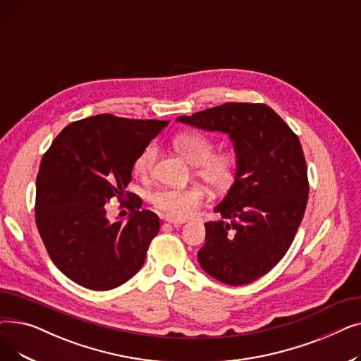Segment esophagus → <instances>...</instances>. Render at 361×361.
<instances>
[{
	"instance_id": "1",
	"label": "esophagus",
	"mask_w": 361,
	"mask_h": 361,
	"mask_svg": "<svg viewBox=\"0 0 361 361\" xmlns=\"http://www.w3.org/2000/svg\"><path fill=\"white\" fill-rule=\"evenodd\" d=\"M165 221H166L168 224H173L174 226H180L181 224L185 222V219H174V218H169V216H165Z\"/></svg>"
}]
</instances>
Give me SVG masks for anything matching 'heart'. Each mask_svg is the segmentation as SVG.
Wrapping results in <instances>:
<instances>
[{
	"mask_svg": "<svg viewBox=\"0 0 361 361\" xmlns=\"http://www.w3.org/2000/svg\"><path fill=\"white\" fill-rule=\"evenodd\" d=\"M178 154L188 162L196 165V176L215 192L230 188L238 171V159L230 150L214 152V140L200 131H184L173 139ZM158 149L154 143L146 145L133 164L135 173L146 178L154 171ZM204 197L200 185H187L183 188H159L150 196V202L158 211L169 218L184 219L192 215Z\"/></svg>",
	"mask_w": 361,
	"mask_h": 361,
	"instance_id": "heart-1",
	"label": "heart"
}]
</instances>
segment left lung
<instances>
[{"instance_id":"obj_1","label":"left lung","mask_w":361,"mask_h":361,"mask_svg":"<svg viewBox=\"0 0 361 361\" xmlns=\"http://www.w3.org/2000/svg\"><path fill=\"white\" fill-rule=\"evenodd\" d=\"M234 142L237 178L204 224L202 269L228 286L250 283L286 256L309 199L307 165L298 136L264 104L226 102L177 118Z\"/></svg>"}]
</instances>
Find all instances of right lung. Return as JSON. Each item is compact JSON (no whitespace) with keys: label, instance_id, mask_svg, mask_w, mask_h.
Instances as JSON below:
<instances>
[{"label":"right lung","instance_id":"add662e5","mask_svg":"<svg viewBox=\"0 0 361 361\" xmlns=\"http://www.w3.org/2000/svg\"><path fill=\"white\" fill-rule=\"evenodd\" d=\"M166 124L99 114L68 124L42 157L36 226L55 267L79 286L117 288L143 267L161 224L126 188L140 150ZM112 198L130 209L127 223L107 221Z\"/></svg>","mask_w":361,"mask_h":361}]
</instances>
